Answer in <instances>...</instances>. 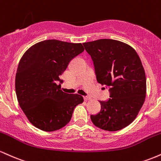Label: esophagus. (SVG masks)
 <instances>
[{
    "mask_svg": "<svg viewBox=\"0 0 161 161\" xmlns=\"http://www.w3.org/2000/svg\"><path fill=\"white\" fill-rule=\"evenodd\" d=\"M84 99H85V101H89V100H91V97H88V96H86V97H84Z\"/></svg>",
    "mask_w": 161,
    "mask_h": 161,
    "instance_id": "34e87169",
    "label": "esophagus"
}]
</instances>
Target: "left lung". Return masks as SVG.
<instances>
[{
	"label": "left lung",
	"mask_w": 161,
	"mask_h": 161,
	"mask_svg": "<svg viewBox=\"0 0 161 161\" xmlns=\"http://www.w3.org/2000/svg\"><path fill=\"white\" fill-rule=\"evenodd\" d=\"M92 57L97 81L109 87L110 98L91 115L94 125L106 131L120 130L136 119L144 104L146 77L141 60L132 47L116 40L83 43Z\"/></svg>",
	"instance_id": "left-lung-1"
}]
</instances>
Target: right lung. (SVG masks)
Listing matches in <instances>:
<instances>
[{
    "mask_svg": "<svg viewBox=\"0 0 161 161\" xmlns=\"http://www.w3.org/2000/svg\"><path fill=\"white\" fill-rule=\"evenodd\" d=\"M81 43L55 39L38 42L22 57L16 74L18 102L29 122L36 128L53 132L71 119L82 96L61 90L60 79L69 62L82 53Z\"/></svg>",
    "mask_w": 161,
    "mask_h": 161,
    "instance_id": "obj_1",
    "label": "right lung"
}]
</instances>
